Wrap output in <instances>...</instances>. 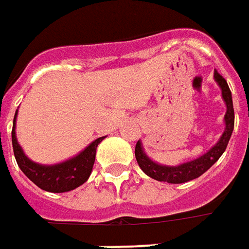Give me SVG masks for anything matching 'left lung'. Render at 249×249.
<instances>
[{
  "label": "left lung",
  "mask_w": 249,
  "mask_h": 249,
  "mask_svg": "<svg viewBox=\"0 0 249 249\" xmlns=\"http://www.w3.org/2000/svg\"><path fill=\"white\" fill-rule=\"evenodd\" d=\"M215 81L218 82V85L222 89V97L226 103V115H225V123L226 128L222 134L221 140L210 149L204 153L203 156H200L198 159L192 160L188 163H183L181 166L177 167H168V166H160L158 163L152 161L142 151L140 141L136 145V159L138 166L144 171L145 174L149 175L151 178L160 181V182L168 183H182L192 181L195 178H198L201 174H204L208 168L214 164L216 160L221 158V155L225 152L228 142H229L233 127H234V109H233V100H231V91H230L228 82L225 81V78L222 76L216 70L214 72Z\"/></svg>",
  "instance_id": "1"
}]
</instances>
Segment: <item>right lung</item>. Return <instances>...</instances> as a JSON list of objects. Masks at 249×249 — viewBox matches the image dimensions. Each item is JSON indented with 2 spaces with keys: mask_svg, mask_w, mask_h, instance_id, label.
Listing matches in <instances>:
<instances>
[{
  "mask_svg": "<svg viewBox=\"0 0 249 249\" xmlns=\"http://www.w3.org/2000/svg\"><path fill=\"white\" fill-rule=\"evenodd\" d=\"M16 113H18V111H16ZM16 113L13 118V128H12L13 153H15V158L18 161V166L24 174L27 175L28 179H31L38 188H41L46 192H52V193H63V192L72 191V189L81 186L82 183L88 181L90 173L93 170L94 160H96L97 145L104 140V137H100L97 140H94L78 156L67 160L64 163L54 164V166L36 164V163L28 159L21 151L20 145L18 144L16 133H15Z\"/></svg>",
  "mask_w": 249,
  "mask_h": 249,
  "instance_id": "obj_1",
  "label": "right lung"
}]
</instances>
